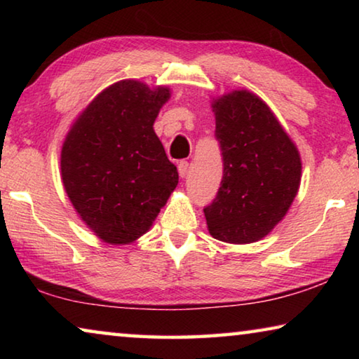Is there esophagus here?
<instances>
[{
	"label": "esophagus",
	"mask_w": 359,
	"mask_h": 359,
	"mask_svg": "<svg viewBox=\"0 0 359 359\" xmlns=\"http://www.w3.org/2000/svg\"><path fill=\"white\" fill-rule=\"evenodd\" d=\"M177 168H179V175H180V177L185 179L187 175H188V169H190V163H188V161H180Z\"/></svg>",
	"instance_id": "34e87169"
}]
</instances>
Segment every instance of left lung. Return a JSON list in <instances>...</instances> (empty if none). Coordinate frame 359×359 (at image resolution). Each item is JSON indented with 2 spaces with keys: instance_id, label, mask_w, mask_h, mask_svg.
Masks as SVG:
<instances>
[{
  "instance_id": "left-lung-1",
  "label": "left lung",
  "mask_w": 359,
  "mask_h": 359,
  "mask_svg": "<svg viewBox=\"0 0 359 359\" xmlns=\"http://www.w3.org/2000/svg\"><path fill=\"white\" fill-rule=\"evenodd\" d=\"M223 177L204 208L212 238L250 244L287 214L301 184V158L274 114L241 90L214 102Z\"/></svg>"
}]
</instances>
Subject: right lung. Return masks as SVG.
I'll list each match as a JSON object with an SVG mask.
<instances>
[{"label":"right lung","mask_w":359,"mask_h":359,"mask_svg":"<svg viewBox=\"0 0 359 359\" xmlns=\"http://www.w3.org/2000/svg\"><path fill=\"white\" fill-rule=\"evenodd\" d=\"M169 90L136 81L111 85L90 102L66 136L62 177L74 209L109 244L147 231L179 184L154 131Z\"/></svg>","instance_id":"1"}]
</instances>
